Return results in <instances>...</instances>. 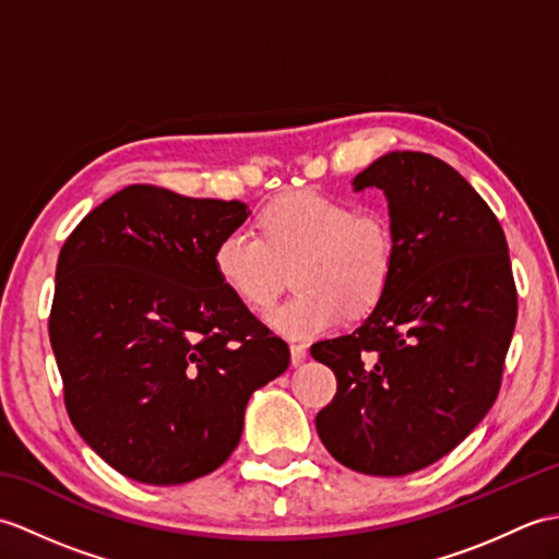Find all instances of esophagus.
<instances>
[{
	"label": "esophagus",
	"instance_id": "esophagus-1",
	"mask_svg": "<svg viewBox=\"0 0 559 559\" xmlns=\"http://www.w3.org/2000/svg\"><path fill=\"white\" fill-rule=\"evenodd\" d=\"M305 358H307V348L300 346V343H293V346H290V362L298 367V365L305 362Z\"/></svg>",
	"mask_w": 559,
	"mask_h": 559
}]
</instances>
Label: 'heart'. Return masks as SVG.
I'll return each mask as SVG.
<instances>
[{"label":"heart","instance_id":"heart-1","mask_svg":"<svg viewBox=\"0 0 559 559\" xmlns=\"http://www.w3.org/2000/svg\"><path fill=\"white\" fill-rule=\"evenodd\" d=\"M259 235L235 228L213 247V273L254 312L278 298L293 269L298 293L266 314L281 336L307 341L336 326L346 307L365 312L389 288L396 264L391 225L343 197L295 189L259 213Z\"/></svg>","mask_w":559,"mask_h":559}]
</instances>
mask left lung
Returning <instances> with one entry per match:
<instances>
[{"label": "left lung", "mask_w": 559, "mask_h": 559, "mask_svg": "<svg viewBox=\"0 0 559 559\" xmlns=\"http://www.w3.org/2000/svg\"><path fill=\"white\" fill-rule=\"evenodd\" d=\"M370 187L386 197L396 264L353 334L310 348L338 382L317 432L343 466L408 476L447 456L492 408L516 286L500 221L451 165L391 151L355 175V192Z\"/></svg>", "instance_id": "1"}]
</instances>
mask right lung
Segmentation results:
<instances>
[{"mask_svg": "<svg viewBox=\"0 0 559 559\" xmlns=\"http://www.w3.org/2000/svg\"><path fill=\"white\" fill-rule=\"evenodd\" d=\"M242 201L132 185L83 218L57 259L50 343L71 425L122 476L180 485L240 444L245 408L288 370L273 336L213 273Z\"/></svg>", "mask_w": 559, "mask_h": 559, "instance_id": "obj_1", "label": "right lung"}]
</instances>
